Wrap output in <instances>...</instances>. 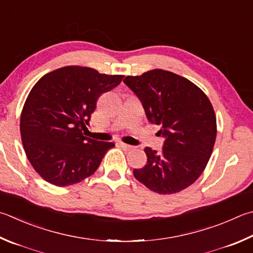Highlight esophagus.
I'll return each instance as SVG.
<instances>
[{"label":"esophagus","instance_id":"34e87169","mask_svg":"<svg viewBox=\"0 0 253 253\" xmlns=\"http://www.w3.org/2000/svg\"><path fill=\"white\" fill-rule=\"evenodd\" d=\"M119 145H121V147L123 149H125V150H132V149H135V147L134 146H131V145H128V144H125V142H119Z\"/></svg>","mask_w":253,"mask_h":253}]
</instances>
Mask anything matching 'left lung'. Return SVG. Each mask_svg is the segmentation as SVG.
Masks as SVG:
<instances>
[{
  "instance_id": "8db88e82",
  "label": "left lung",
  "mask_w": 253,
  "mask_h": 253,
  "mask_svg": "<svg viewBox=\"0 0 253 253\" xmlns=\"http://www.w3.org/2000/svg\"><path fill=\"white\" fill-rule=\"evenodd\" d=\"M124 83L165 138L162 154L144 149L147 164L134 169L135 178L160 195L186 189L200 177L212 154L217 121L209 98L189 80L164 70L127 76Z\"/></svg>"
}]
</instances>
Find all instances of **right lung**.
Returning a JSON list of instances; mask_svg holds the SVG:
<instances>
[{
    "mask_svg": "<svg viewBox=\"0 0 253 253\" xmlns=\"http://www.w3.org/2000/svg\"><path fill=\"white\" fill-rule=\"evenodd\" d=\"M123 79L73 65L47 73L33 86L22 109L20 130L26 157L45 181L71 186L99 167L115 144L90 139L83 130L99 96Z\"/></svg>",
    "mask_w": 253,
    "mask_h": 253,
    "instance_id": "obj_1",
    "label": "right lung"
}]
</instances>
